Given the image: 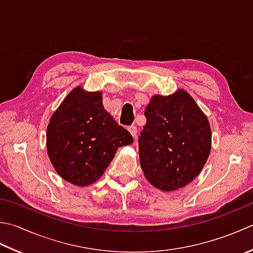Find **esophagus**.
<instances>
[{
	"label": "esophagus",
	"mask_w": 253,
	"mask_h": 253,
	"mask_svg": "<svg viewBox=\"0 0 253 253\" xmlns=\"http://www.w3.org/2000/svg\"><path fill=\"white\" fill-rule=\"evenodd\" d=\"M128 130L131 133V136L133 137V139H136L137 138V127L136 126H130L128 128Z\"/></svg>",
	"instance_id": "1"
}]
</instances>
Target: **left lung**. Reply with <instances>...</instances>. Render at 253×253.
<instances>
[{
    "instance_id": "obj_1",
    "label": "left lung",
    "mask_w": 253,
    "mask_h": 253,
    "mask_svg": "<svg viewBox=\"0 0 253 253\" xmlns=\"http://www.w3.org/2000/svg\"><path fill=\"white\" fill-rule=\"evenodd\" d=\"M139 159L146 179L157 189H182L200 174L211 149L209 118L186 91L153 95L145 111Z\"/></svg>"
}]
</instances>
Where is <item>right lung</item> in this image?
<instances>
[{
  "label": "right lung",
  "mask_w": 253,
  "mask_h": 253,
  "mask_svg": "<svg viewBox=\"0 0 253 253\" xmlns=\"http://www.w3.org/2000/svg\"><path fill=\"white\" fill-rule=\"evenodd\" d=\"M47 153L64 181L87 186L104 174L120 147L131 145L129 131L103 106L102 92L77 86L62 101L47 126Z\"/></svg>",
  "instance_id": "obj_1"
}]
</instances>
